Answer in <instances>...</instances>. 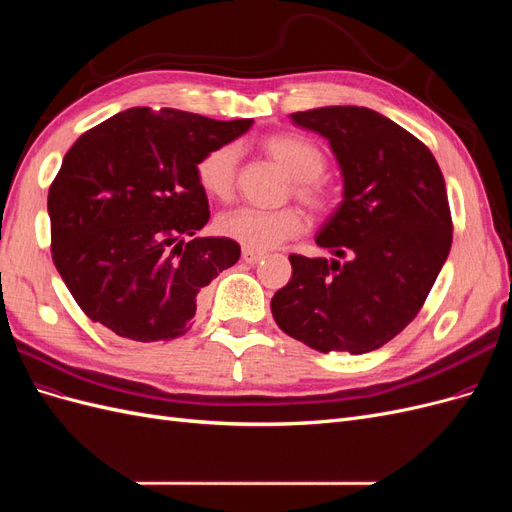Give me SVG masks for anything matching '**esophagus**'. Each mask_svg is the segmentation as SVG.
Instances as JSON below:
<instances>
[{
  "label": "esophagus",
  "mask_w": 512,
  "mask_h": 512,
  "mask_svg": "<svg viewBox=\"0 0 512 512\" xmlns=\"http://www.w3.org/2000/svg\"><path fill=\"white\" fill-rule=\"evenodd\" d=\"M241 260L247 262V265H256V262L262 260V254L260 252H252V250H243Z\"/></svg>",
  "instance_id": "34e87169"
}]
</instances>
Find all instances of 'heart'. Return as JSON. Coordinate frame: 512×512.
<instances>
[{"mask_svg":"<svg viewBox=\"0 0 512 512\" xmlns=\"http://www.w3.org/2000/svg\"><path fill=\"white\" fill-rule=\"evenodd\" d=\"M260 149L292 179L290 194L314 215H327L337 200L335 185L322 175L327 168L324 151L297 134H273L260 141ZM239 149L226 143L209 149L196 162V179L209 196L230 200L237 190ZM305 220L297 207L275 211L235 209L222 213L218 230L226 239L237 241L245 250L265 252L299 237Z\"/></svg>","mask_w":512,"mask_h":512,"instance_id":"b5f03b06","label":"heart"}]
</instances>
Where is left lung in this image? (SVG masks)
<instances>
[{
	"label": "left lung",
	"instance_id": "left-lung-1",
	"mask_svg": "<svg viewBox=\"0 0 512 512\" xmlns=\"http://www.w3.org/2000/svg\"><path fill=\"white\" fill-rule=\"evenodd\" d=\"M290 117L329 138L342 166L344 200L316 237L339 260L290 254L292 277L273 294V318L318 352L376 350L421 312L451 252L442 170L425 143L371 108Z\"/></svg>",
	"mask_w": 512,
	"mask_h": 512
}]
</instances>
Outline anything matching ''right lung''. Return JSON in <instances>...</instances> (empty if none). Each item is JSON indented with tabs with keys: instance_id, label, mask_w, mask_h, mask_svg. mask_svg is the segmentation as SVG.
<instances>
[{
	"instance_id": "obj_1",
	"label": "right lung",
	"mask_w": 512,
	"mask_h": 512,
	"mask_svg": "<svg viewBox=\"0 0 512 512\" xmlns=\"http://www.w3.org/2000/svg\"><path fill=\"white\" fill-rule=\"evenodd\" d=\"M250 126L136 106L79 136L49 188L51 254L89 320L132 342L192 327L203 290L241 256L237 241L196 237L209 222L196 162Z\"/></svg>"
}]
</instances>
